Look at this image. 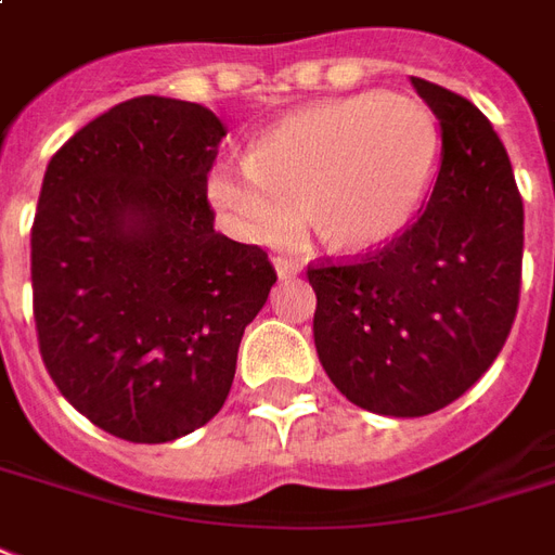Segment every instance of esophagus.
<instances>
[{"label":"esophagus","instance_id":"esophagus-1","mask_svg":"<svg viewBox=\"0 0 555 555\" xmlns=\"http://www.w3.org/2000/svg\"><path fill=\"white\" fill-rule=\"evenodd\" d=\"M274 269H278V278H295V274L301 272V262L293 260V257H274Z\"/></svg>","mask_w":555,"mask_h":555}]
</instances>
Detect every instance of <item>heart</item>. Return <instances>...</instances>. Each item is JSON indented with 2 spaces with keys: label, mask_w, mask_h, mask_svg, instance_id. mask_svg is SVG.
I'll return each instance as SVG.
<instances>
[{
  "label": "heart",
  "mask_w": 555,
  "mask_h": 555,
  "mask_svg": "<svg viewBox=\"0 0 555 555\" xmlns=\"http://www.w3.org/2000/svg\"><path fill=\"white\" fill-rule=\"evenodd\" d=\"M439 134L406 95L357 93L272 125L245 160L210 175V198L254 243H286L312 210L322 243L362 251L389 243L418 210Z\"/></svg>",
  "instance_id": "1"
}]
</instances>
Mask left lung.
<instances>
[{
    "mask_svg": "<svg viewBox=\"0 0 555 555\" xmlns=\"http://www.w3.org/2000/svg\"><path fill=\"white\" fill-rule=\"evenodd\" d=\"M412 87L441 125L430 202L380 248L307 266L324 372L351 403L395 418L430 415L489 372L524 260V202L491 122L465 95Z\"/></svg>",
    "mask_w": 555,
    "mask_h": 555,
    "instance_id": "left-lung-1",
    "label": "left lung"
}]
</instances>
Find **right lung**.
I'll return each instance as SVG.
<instances>
[{"instance_id":"right-lung-1","label":"right lung","mask_w":555,"mask_h":555,"mask_svg":"<svg viewBox=\"0 0 555 555\" xmlns=\"http://www.w3.org/2000/svg\"><path fill=\"white\" fill-rule=\"evenodd\" d=\"M222 137L202 104L140 95L46 166L31 224L37 345L66 401L116 439L160 444L214 418L278 281L260 245L214 231L207 175Z\"/></svg>"}]
</instances>
